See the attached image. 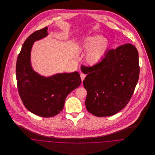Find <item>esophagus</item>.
Masks as SVG:
<instances>
[{"label": "esophagus", "mask_w": 155, "mask_h": 155, "mask_svg": "<svg viewBox=\"0 0 155 155\" xmlns=\"http://www.w3.org/2000/svg\"><path fill=\"white\" fill-rule=\"evenodd\" d=\"M80 77H81V80L83 81V80L85 79V77H86V75L85 74H84V73H81V74H80Z\"/></svg>", "instance_id": "esophagus-1"}]
</instances>
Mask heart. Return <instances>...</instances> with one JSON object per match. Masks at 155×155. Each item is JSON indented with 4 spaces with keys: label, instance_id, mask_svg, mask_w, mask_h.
I'll return each mask as SVG.
<instances>
[{
    "label": "heart",
    "instance_id": "1",
    "mask_svg": "<svg viewBox=\"0 0 155 155\" xmlns=\"http://www.w3.org/2000/svg\"><path fill=\"white\" fill-rule=\"evenodd\" d=\"M109 41L107 38L99 35H94L87 38L81 43L80 49L82 51L87 52L85 59L91 65L98 63L107 50Z\"/></svg>",
    "mask_w": 155,
    "mask_h": 155
}]
</instances>
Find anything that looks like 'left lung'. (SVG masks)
Instances as JSON below:
<instances>
[{
    "label": "left lung",
    "instance_id": "obj_1",
    "mask_svg": "<svg viewBox=\"0 0 155 155\" xmlns=\"http://www.w3.org/2000/svg\"><path fill=\"white\" fill-rule=\"evenodd\" d=\"M85 67L83 81L87 91V110L97 117L113 116L124 108L133 96L140 75L138 52L130 44L111 49L102 60Z\"/></svg>",
    "mask_w": 155,
    "mask_h": 155
}]
</instances>
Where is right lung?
<instances>
[{"instance_id":"add662e5","label":"right lung","mask_w":155,"mask_h":155,"mask_svg":"<svg viewBox=\"0 0 155 155\" xmlns=\"http://www.w3.org/2000/svg\"><path fill=\"white\" fill-rule=\"evenodd\" d=\"M48 34L46 27L30 35L22 45L16 63L17 88L22 103L31 113L42 117L60 113L67 95L81 83L77 71L45 77L33 70L30 60L32 46L35 41Z\"/></svg>"}]
</instances>
